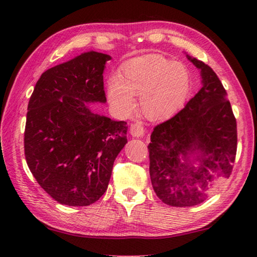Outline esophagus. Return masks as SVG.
I'll return each mask as SVG.
<instances>
[{
    "instance_id": "obj_1",
    "label": "esophagus",
    "mask_w": 257,
    "mask_h": 257,
    "mask_svg": "<svg viewBox=\"0 0 257 257\" xmlns=\"http://www.w3.org/2000/svg\"><path fill=\"white\" fill-rule=\"evenodd\" d=\"M129 133L133 137L141 138L145 135V129H144V127H143V124L141 122H136V123H133L132 125H130Z\"/></svg>"
}]
</instances>
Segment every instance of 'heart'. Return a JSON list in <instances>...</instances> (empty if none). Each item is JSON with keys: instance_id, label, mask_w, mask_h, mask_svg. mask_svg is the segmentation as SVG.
<instances>
[{"instance_id": "heart-1", "label": "heart", "mask_w": 257, "mask_h": 257, "mask_svg": "<svg viewBox=\"0 0 257 257\" xmlns=\"http://www.w3.org/2000/svg\"><path fill=\"white\" fill-rule=\"evenodd\" d=\"M190 88L187 69L159 54H147L128 61L120 77L108 79L106 93L112 106L121 114L135 107L134 95H141V107L150 120H165L179 110Z\"/></svg>"}]
</instances>
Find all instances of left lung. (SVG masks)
Returning <instances> with one entry per match:
<instances>
[{
    "label": "left lung",
    "instance_id": "left-lung-1",
    "mask_svg": "<svg viewBox=\"0 0 257 257\" xmlns=\"http://www.w3.org/2000/svg\"><path fill=\"white\" fill-rule=\"evenodd\" d=\"M199 70L202 88L180 112L151 135L150 176L167 205L203 203L229 178L237 151V123L216 73L186 54Z\"/></svg>",
    "mask_w": 257,
    "mask_h": 257
}]
</instances>
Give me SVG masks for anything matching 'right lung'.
<instances>
[{
	"instance_id": "1",
	"label": "right lung",
	"mask_w": 257,
	"mask_h": 257,
	"mask_svg": "<svg viewBox=\"0 0 257 257\" xmlns=\"http://www.w3.org/2000/svg\"><path fill=\"white\" fill-rule=\"evenodd\" d=\"M111 59L88 51L58 64L43 73L29 99L26 161L42 188L63 205L98 201L128 142L127 122L89 105L106 103L103 72Z\"/></svg>"
}]
</instances>
